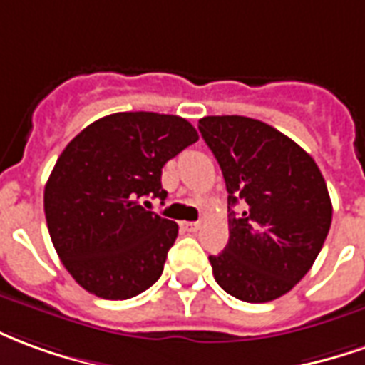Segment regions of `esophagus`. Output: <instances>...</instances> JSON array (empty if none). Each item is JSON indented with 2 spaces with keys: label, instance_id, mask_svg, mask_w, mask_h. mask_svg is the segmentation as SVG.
Wrapping results in <instances>:
<instances>
[{
  "label": "esophagus",
  "instance_id": "esophagus-1",
  "mask_svg": "<svg viewBox=\"0 0 365 365\" xmlns=\"http://www.w3.org/2000/svg\"><path fill=\"white\" fill-rule=\"evenodd\" d=\"M180 228L185 232H196L200 228V222H180Z\"/></svg>",
  "mask_w": 365,
  "mask_h": 365
}]
</instances>
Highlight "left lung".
<instances>
[{
	"label": "left lung",
	"mask_w": 365,
	"mask_h": 365,
	"mask_svg": "<svg viewBox=\"0 0 365 365\" xmlns=\"http://www.w3.org/2000/svg\"><path fill=\"white\" fill-rule=\"evenodd\" d=\"M198 129L228 190L230 240L208 257L214 279L240 301L279 299L309 273L330 230L332 202L319 165L259 120L208 115Z\"/></svg>",
	"instance_id": "1"
}]
</instances>
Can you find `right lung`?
Masks as SVG:
<instances>
[{
    "mask_svg": "<svg viewBox=\"0 0 365 365\" xmlns=\"http://www.w3.org/2000/svg\"><path fill=\"white\" fill-rule=\"evenodd\" d=\"M198 141L185 118L120 112L72 139L45 187L48 234L74 281L96 297L123 301L161 277L177 222L147 210L165 200L161 169Z\"/></svg>",
    "mask_w": 365,
    "mask_h": 365,
    "instance_id": "1",
    "label": "right lung"
}]
</instances>
